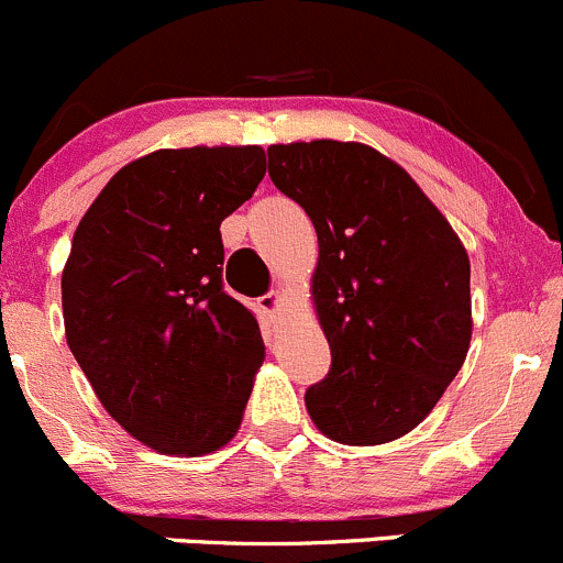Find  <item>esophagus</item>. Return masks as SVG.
Here are the masks:
<instances>
[{
    "mask_svg": "<svg viewBox=\"0 0 563 563\" xmlns=\"http://www.w3.org/2000/svg\"><path fill=\"white\" fill-rule=\"evenodd\" d=\"M258 305H261V310H264V316L269 318V321H275L277 310H280V291L264 294V297L258 299Z\"/></svg>",
    "mask_w": 563,
    "mask_h": 563,
    "instance_id": "1",
    "label": "esophagus"
}]
</instances>
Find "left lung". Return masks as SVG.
I'll return each instance as SVG.
<instances>
[{
  "mask_svg": "<svg viewBox=\"0 0 563 563\" xmlns=\"http://www.w3.org/2000/svg\"><path fill=\"white\" fill-rule=\"evenodd\" d=\"M269 176L313 220V305L332 351L305 391L310 419L349 446L411 433L463 367L471 264L422 187L356 141L272 144Z\"/></svg>",
  "mask_w": 563,
  "mask_h": 563,
  "instance_id": "obj_1",
  "label": "left lung"
}]
</instances>
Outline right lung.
Instances as JSON below:
<instances>
[{
	"label": "right lung",
	"instance_id": "obj_1",
	"mask_svg": "<svg viewBox=\"0 0 563 563\" xmlns=\"http://www.w3.org/2000/svg\"><path fill=\"white\" fill-rule=\"evenodd\" d=\"M264 174L261 146L150 152L108 179L73 234L67 345L106 411L163 455H209L242 424L264 340L223 291L220 223Z\"/></svg>",
	"mask_w": 563,
	"mask_h": 563
}]
</instances>
